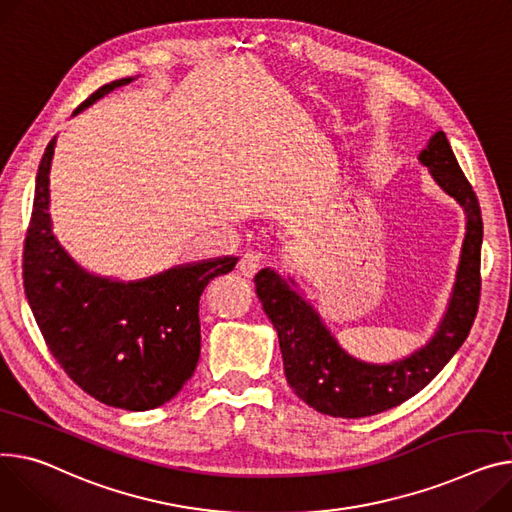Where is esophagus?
Here are the masks:
<instances>
[{
	"instance_id": "34e87169",
	"label": "esophagus",
	"mask_w": 512,
	"mask_h": 512,
	"mask_svg": "<svg viewBox=\"0 0 512 512\" xmlns=\"http://www.w3.org/2000/svg\"><path fill=\"white\" fill-rule=\"evenodd\" d=\"M259 269H261V255L259 253L247 251L241 257V261H238V271H241V274L247 276V278H253Z\"/></svg>"
}]
</instances>
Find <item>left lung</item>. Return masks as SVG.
<instances>
[{
	"label": "left lung",
	"mask_w": 512,
	"mask_h": 512,
	"mask_svg": "<svg viewBox=\"0 0 512 512\" xmlns=\"http://www.w3.org/2000/svg\"><path fill=\"white\" fill-rule=\"evenodd\" d=\"M418 160L465 214V238L447 311L422 348L393 362H364L339 346L294 278H284L271 267H263L255 276V292L278 331L286 381L304 403L321 414L366 418L414 397L457 354L478 315L484 238L478 197L459 168L445 131L432 135Z\"/></svg>",
	"instance_id": "left-lung-1"
}]
</instances>
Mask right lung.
<instances>
[{
    "instance_id": "right-lung-1",
    "label": "right lung",
    "mask_w": 512,
    "mask_h": 512,
    "mask_svg": "<svg viewBox=\"0 0 512 512\" xmlns=\"http://www.w3.org/2000/svg\"><path fill=\"white\" fill-rule=\"evenodd\" d=\"M121 78L98 88L74 115L127 86ZM57 138L43 154L24 243V292L45 342L94 399L146 412L173 399L199 360V296L238 257L181 263L144 280L96 276L67 253L53 234L49 173Z\"/></svg>"
}]
</instances>
